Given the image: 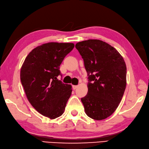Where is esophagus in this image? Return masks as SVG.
Wrapping results in <instances>:
<instances>
[{
  "instance_id": "34e87169",
  "label": "esophagus",
  "mask_w": 149,
  "mask_h": 149,
  "mask_svg": "<svg viewBox=\"0 0 149 149\" xmlns=\"http://www.w3.org/2000/svg\"><path fill=\"white\" fill-rule=\"evenodd\" d=\"M77 86H78L77 85H72V88L74 90H75V89H76L77 88Z\"/></svg>"
}]
</instances>
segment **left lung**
<instances>
[{"label":"left lung","instance_id":"1","mask_svg":"<svg viewBox=\"0 0 149 149\" xmlns=\"http://www.w3.org/2000/svg\"><path fill=\"white\" fill-rule=\"evenodd\" d=\"M88 75V93L81 99L88 117L100 120L119 105L126 86V66L115 48L99 40L75 44Z\"/></svg>","mask_w":149,"mask_h":149}]
</instances>
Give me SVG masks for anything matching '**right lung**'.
Wrapping results in <instances>:
<instances>
[{
  "label": "right lung",
  "mask_w": 149,
  "mask_h": 149,
  "mask_svg": "<svg viewBox=\"0 0 149 149\" xmlns=\"http://www.w3.org/2000/svg\"><path fill=\"white\" fill-rule=\"evenodd\" d=\"M74 47L72 43L49 42L32 49L20 72L29 102L45 117L54 119L63 114L72 94V86L58 80L60 65Z\"/></svg>",
  "instance_id": "obj_1"
}]
</instances>
